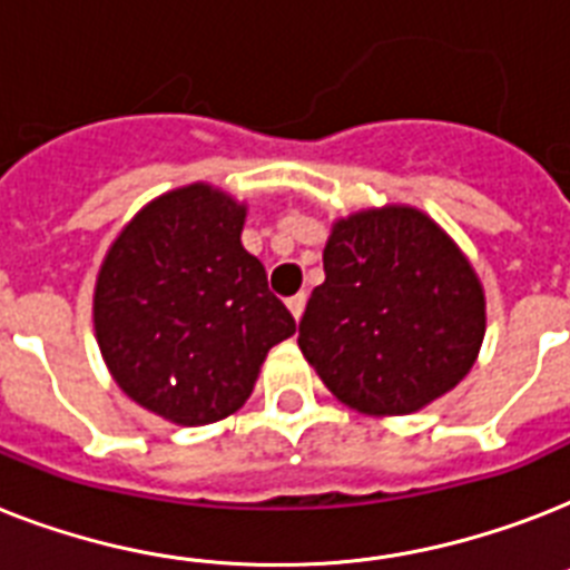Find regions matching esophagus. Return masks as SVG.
I'll list each match as a JSON object with an SVG mask.
<instances>
[{
  "label": "esophagus",
  "mask_w": 570,
  "mask_h": 570,
  "mask_svg": "<svg viewBox=\"0 0 570 570\" xmlns=\"http://www.w3.org/2000/svg\"><path fill=\"white\" fill-rule=\"evenodd\" d=\"M304 304H307V295H304V293L293 295V298L286 301V307H289V313H293L295 322H298V318L304 316Z\"/></svg>",
  "instance_id": "esophagus-1"
}]
</instances>
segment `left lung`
<instances>
[{"instance_id":"1","label":"left lung","mask_w":570,"mask_h":570,"mask_svg":"<svg viewBox=\"0 0 570 570\" xmlns=\"http://www.w3.org/2000/svg\"><path fill=\"white\" fill-rule=\"evenodd\" d=\"M325 284L298 325V348L333 395L360 413H415L469 374L485 331L478 275L413 207L333 225Z\"/></svg>"}]
</instances>
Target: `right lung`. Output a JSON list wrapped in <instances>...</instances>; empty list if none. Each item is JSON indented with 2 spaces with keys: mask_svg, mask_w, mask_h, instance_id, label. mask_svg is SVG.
Segmentation results:
<instances>
[{
  "mask_svg": "<svg viewBox=\"0 0 570 570\" xmlns=\"http://www.w3.org/2000/svg\"><path fill=\"white\" fill-rule=\"evenodd\" d=\"M243 219L219 189H175L134 216L99 272L92 318L114 381L184 428L239 410L272 345L295 333L239 243Z\"/></svg>",
  "mask_w": 570,
  "mask_h": 570,
  "instance_id": "1",
  "label": "right lung"
}]
</instances>
